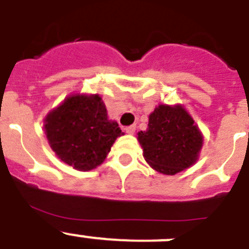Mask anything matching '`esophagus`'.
<instances>
[{
  "instance_id": "34e87169",
  "label": "esophagus",
  "mask_w": 249,
  "mask_h": 249,
  "mask_svg": "<svg viewBox=\"0 0 249 249\" xmlns=\"http://www.w3.org/2000/svg\"><path fill=\"white\" fill-rule=\"evenodd\" d=\"M135 129H137V126H135V125H130V126L125 127V130H126V133L130 134V135H133V134L135 133Z\"/></svg>"
}]
</instances>
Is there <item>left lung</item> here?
Returning <instances> with one entry per match:
<instances>
[{
    "mask_svg": "<svg viewBox=\"0 0 249 249\" xmlns=\"http://www.w3.org/2000/svg\"><path fill=\"white\" fill-rule=\"evenodd\" d=\"M149 165L174 176L193 165L203 145V135L193 118L180 105H159L149 115L148 129L138 133Z\"/></svg>",
    "mask_w": 249,
    "mask_h": 249,
    "instance_id": "left-lung-1",
    "label": "left lung"
}]
</instances>
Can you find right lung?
I'll return each mask as SVG.
<instances>
[{"instance_id":"obj_1","label":"right lung","mask_w":249,"mask_h":249,"mask_svg":"<svg viewBox=\"0 0 249 249\" xmlns=\"http://www.w3.org/2000/svg\"><path fill=\"white\" fill-rule=\"evenodd\" d=\"M50 146L64 163L77 170L100 165L116 138L119 124L107 119L105 104L98 94L71 95L45 118Z\"/></svg>"}]
</instances>
